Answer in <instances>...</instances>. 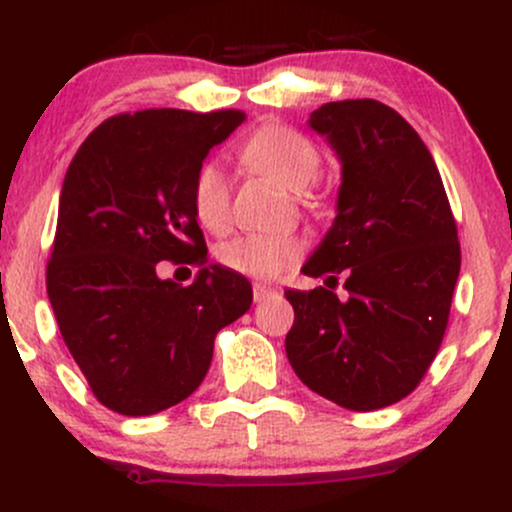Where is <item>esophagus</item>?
<instances>
[{"instance_id": "obj_1", "label": "esophagus", "mask_w": 512, "mask_h": 512, "mask_svg": "<svg viewBox=\"0 0 512 512\" xmlns=\"http://www.w3.org/2000/svg\"><path fill=\"white\" fill-rule=\"evenodd\" d=\"M274 293H276L274 286H267V284H255V286H252V298H255V303L267 301V298L274 296Z\"/></svg>"}]
</instances>
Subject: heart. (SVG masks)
<instances>
[{"label": "heart", "mask_w": 512, "mask_h": 512, "mask_svg": "<svg viewBox=\"0 0 512 512\" xmlns=\"http://www.w3.org/2000/svg\"><path fill=\"white\" fill-rule=\"evenodd\" d=\"M240 156L245 166L255 173L267 175L286 190L301 192L303 202L313 207L315 195L305 187L320 173L322 158L317 146L301 132L284 125L264 127L252 134ZM192 209L207 231L221 233L228 226V216H231L228 185L214 163H204L197 170L195 182H192ZM301 255L303 243L296 236H262V233L238 236L223 243L219 250L221 262L228 269L255 276V279H272L293 267L301 260Z\"/></svg>", "instance_id": "heart-1"}]
</instances>
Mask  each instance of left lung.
Here are the masks:
<instances>
[{"label":"left lung","mask_w":512,"mask_h":512,"mask_svg":"<svg viewBox=\"0 0 512 512\" xmlns=\"http://www.w3.org/2000/svg\"><path fill=\"white\" fill-rule=\"evenodd\" d=\"M310 127L337 151L342 187L337 219L301 269L325 286L284 291L296 313L286 356L317 395L383 409L416 390L443 342L460 274L455 216L431 151L397 110L325 103Z\"/></svg>","instance_id":"8db88e82"}]
</instances>
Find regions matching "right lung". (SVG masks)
<instances>
[{"mask_svg":"<svg viewBox=\"0 0 512 512\" xmlns=\"http://www.w3.org/2000/svg\"><path fill=\"white\" fill-rule=\"evenodd\" d=\"M243 120L240 110L122 113L93 129L69 163L48 298L88 387L117 414H158L190 397L216 334L250 310V281L207 264L192 209L202 161ZM163 259L195 263L198 279L158 280Z\"/></svg>","mask_w":512,"mask_h":512,"instance_id":"add662e5","label":"right lung"}]
</instances>
